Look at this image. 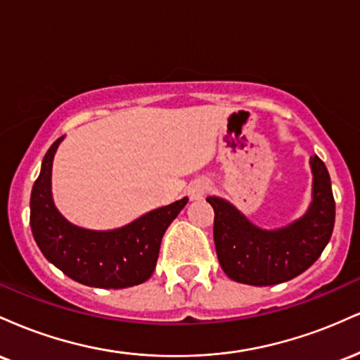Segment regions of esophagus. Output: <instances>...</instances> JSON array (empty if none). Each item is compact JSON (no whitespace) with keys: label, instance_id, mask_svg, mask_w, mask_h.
<instances>
[{"label":"esophagus","instance_id":"obj_1","mask_svg":"<svg viewBox=\"0 0 360 360\" xmlns=\"http://www.w3.org/2000/svg\"><path fill=\"white\" fill-rule=\"evenodd\" d=\"M210 183L206 179H196L194 183L189 186V198L191 200H200V198H203L206 193L210 191Z\"/></svg>","mask_w":360,"mask_h":360}]
</instances>
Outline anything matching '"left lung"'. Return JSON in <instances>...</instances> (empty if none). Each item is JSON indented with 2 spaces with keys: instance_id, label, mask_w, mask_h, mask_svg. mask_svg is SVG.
<instances>
[{
  "instance_id": "left-lung-1",
  "label": "left lung",
  "mask_w": 360,
  "mask_h": 360,
  "mask_svg": "<svg viewBox=\"0 0 360 360\" xmlns=\"http://www.w3.org/2000/svg\"><path fill=\"white\" fill-rule=\"evenodd\" d=\"M313 201L308 213L281 230H262L221 198L208 196L214 210L213 238L218 262L230 279L250 286L286 283L304 272L328 243L335 223V200L323 160L309 157Z\"/></svg>"
}]
</instances>
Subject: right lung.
<instances>
[{
	"label": "right lung",
	"instance_id": "1",
	"mask_svg": "<svg viewBox=\"0 0 360 360\" xmlns=\"http://www.w3.org/2000/svg\"><path fill=\"white\" fill-rule=\"evenodd\" d=\"M60 139L42 160L30 196V226L45 259L65 276L91 288L122 289L146 283L155 269L162 235L188 198L157 208L118 230L93 232L65 220L51 194L52 159Z\"/></svg>",
	"mask_w": 360,
	"mask_h": 360
}]
</instances>
